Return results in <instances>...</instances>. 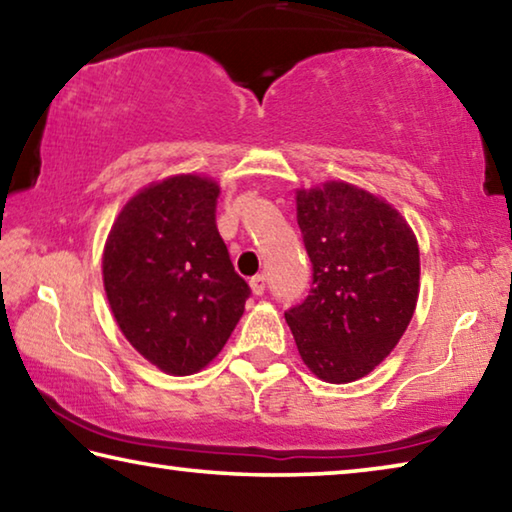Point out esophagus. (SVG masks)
I'll return each mask as SVG.
<instances>
[{"label": "esophagus", "mask_w": 512, "mask_h": 512, "mask_svg": "<svg viewBox=\"0 0 512 512\" xmlns=\"http://www.w3.org/2000/svg\"><path fill=\"white\" fill-rule=\"evenodd\" d=\"M250 289H253L255 296H262V293L266 291V275L259 273V275L250 277Z\"/></svg>", "instance_id": "1"}]
</instances>
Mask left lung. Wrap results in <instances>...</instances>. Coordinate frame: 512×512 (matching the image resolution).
<instances>
[{
  "label": "left lung",
  "mask_w": 512,
  "mask_h": 512,
  "mask_svg": "<svg viewBox=\"0 0 512 512\" xmlns=\"http://www.w3.org/2000/svg\"><path fill=\"white\" fill-rule=\"evenodd\" d=\"M296 205L314 273L309 296L284 318L309 370L345 384L384 361L409 327L418 241L400 212L348 183L300 189Z\"/></svg>",
  "instance_id": "8db88e82"
}]
</instances>
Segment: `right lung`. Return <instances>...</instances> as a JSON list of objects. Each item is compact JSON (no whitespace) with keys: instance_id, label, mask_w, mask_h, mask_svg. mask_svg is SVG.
<instances>
[{"instance_id":"1","label":"right lung","mask_w":512,"mask_h":512,"mask_svg":"<svg viewBox=\"0 0 512 512\" xmlns=\"http://www.w3.org/2000/svg\"><path fill=\"white\" fill-rule=\"evenodd\" d=\"M219 185L173 176L126 203L103 250L121 332L144 359L192 375L221 352L250 298L216 228Z\"/></svg>"}]
</instances>
